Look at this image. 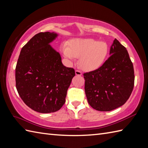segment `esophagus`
Wrapping results in <instances>:
<instances>
[{
	"label": "esophagus",
	"instance_id": "34e87169",
	"mask_svg": "<svg viewBox=\"0 0 148 148\" xmlns=\"http://www.w3.org/2000/svg\"><path fill=\"white\" fill-rule=\"evenodd\" d=\"M75 73H76V75H77V76H81V74H82L81 72L79 70H76V71H75Z\"/></svg>",
	"mask_w": 148,
	"mask_h": 148
}]
</instances>
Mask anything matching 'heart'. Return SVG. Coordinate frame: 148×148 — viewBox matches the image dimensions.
Returning <instances> with one entry per match:
<instances>
[{
	"label": "heart",
	"instance_id": "b5f03b06",
	"mask_svg": "<svg viewBox=\"0 0 148 148\" xmlns=\"http://www.w3.org/2000/svg\"><path fill=\"white\" fill-rule=\"evenodd\" d=\"M62 52L66 57L74 60L80 57L79 64L84 70H94L104 62L109 53L107 43L92 38L76 39L62 46Z\"/></svg>",
	"mask_w": 148,
	"mask_h": 148
}]
</instances>
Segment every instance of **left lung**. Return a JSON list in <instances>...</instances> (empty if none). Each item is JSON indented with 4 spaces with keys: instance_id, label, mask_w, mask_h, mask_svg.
<instances>
[{
    "instance_id": "obj_1",
    "label": "left lung",
    "mask_w": 148,
    "mask_h": 148,
    "mask_svg": "<svg viewBox=\"0 0 148 148\" xmlns=\"http://www.w3.org/2000/svg\"><path fill=\"white\" fill-rule=\"evenodd\" d=\"M110 55L99 68L83 74L88 102L99 111H110L123 105L134 86L133 64L126 48L116 39Z\"/></svg>"
}]
</instances>
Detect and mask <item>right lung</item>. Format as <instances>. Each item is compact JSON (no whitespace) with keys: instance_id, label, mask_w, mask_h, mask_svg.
I'll use <instances>...</instances> for the list:
<instances>
[{"instance_id":"add662e5","label":"right lung","mask_w":148,"mask_h":148,"mask_svg":"<svg viewBox=\"0 0 148 148\" xmlns=\"http://www.w3.org/2000/svg\"><path fill=\"white\" fill-rule=\"evenodd\" d=\"M57 34L40 32L23 48L15 69L16 87L25 104L40 113L54 112L65 102L73 68L62 64L60 55L49 44Z\"/></svg>"}]
</instances>
